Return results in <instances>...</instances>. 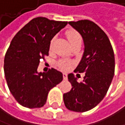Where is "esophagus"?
<instances>
[{
  "label": "esophagus",
  "mask_w": 125,
  "mask_h": 125,
  "mask_svg": "<svg viewBox=\"0 0 125 125\" xmlns=\"http://www.w3.org/2000/svg\"><path fill=\"white\" fill-rule=\"evenodd\" d=\"M63 78H64V80H67V74L66 73H63Z\"/></svg>",
  "instance_id": "obj_1"
}]
</instances>
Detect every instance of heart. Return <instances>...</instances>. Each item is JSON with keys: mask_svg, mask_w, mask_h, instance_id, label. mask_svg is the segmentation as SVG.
Returning <instances> with one entry per match:
<instances>
[{"mask_svg": "<svg viewBox=\"0 0 125 125\" xmlns=\"http://www.w3.org/2000/svg\"><path fill=\"white\" fill-rule=\"evenodd\" d=\"M67 38L70 41V43L72 44L73 42H78V41H81V36L75 31H70L67 33ZM59 67L62 69H67L69 67V64L67 63L64 61H61L59 63Z\"/></svg>", "mask_w": 125, "mask_h": 125, "instance_id": "heart-1", "label": "heart"}]
</instances>
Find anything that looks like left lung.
Returning a JSON list of instances; mask_svg holds the SVG:
<instances>
[{"instance_id": "left-lung-1", "label": "left lung", "mask_w": 125, "mask_h": 125, "mask_svg": "<svg viewBox=\"0 0 125 125\" xmlns=\"http://www.w3.org/2000/svg\"><path fill=\"white\" fill-rule=\"evenodd\" d=\"M69 24L83 38V53L75 72L85 73V76L78 83L73 73L68 75L73 88L64 94V103L70 111L85 112L97 106L109 89L114 75V53L108 37L94 22L84 20Z\"/></svg>"}]
</instances>
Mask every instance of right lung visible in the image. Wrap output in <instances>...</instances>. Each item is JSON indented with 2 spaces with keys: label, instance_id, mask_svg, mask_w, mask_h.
Here are the masks:
<instances>
[{
  "label": "right lung",
  "instance_id": "obj_1",
  "mask_svg": "<svg viewBox=\"0 0 125 125\" xmlns=\"http://www.w3.org/2000/svg\"><path fill=\"white\" fill-rule=\"evenodd\" d=\"M67 22L36 17L26 24L13 38L4 58V73L15 100L29 108L42 107L50 90L63 80L55 69L37 71L40 60L48 55L50 41Z\"/></svg>",
  "mask_w": 125,
  "mask_h": 125
}]
</instances>
